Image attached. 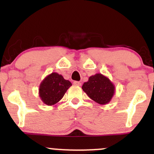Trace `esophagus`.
<instances>
[{
    "label": "esophagus",
    "instance_id": "obj_1",
    "mask_svg": "<svg viewBox=\"0 0 154 154\" xmlns=\"http://www.w3.org/2000/svg\"><path fill=\"white\" fill-rule=\"evenodd\" d=\"M73 84L75 85H77V86H81V82H78V81H75V82H73Z\"/></svg>",
    "mask_w": 154,
    "mask_h": 154
}]
</instances>
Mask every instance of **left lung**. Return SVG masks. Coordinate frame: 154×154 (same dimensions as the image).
Here are the masks:
<instances>
[{
	"mask_svg": "<svg viewBox=\"0 0 154 154\" xmlns=\"http://www.w3.org/2000/svg\"><path fill=\"white\" fill-rule=\"evenodd\" d=\"M82 88L92 100L99 104L109 103L114 93V85L101 74L90 77Z\"/></svg>",
	"mask_w": 154,
	"mask_h": 154,
	"instance_id": "8db88e82",
	"label": "left lung"
}]
</instances>
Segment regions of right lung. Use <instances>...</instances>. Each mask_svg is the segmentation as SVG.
Wrapping results in <instances>:
<instances>
[{"mask_svg":"<svg viewBox=\"0 0 154 154\" xmlns=\"http://www.w3.org/2000/svg\"><path fill=\"white\" fill-rule=\"evenodd\" d=\"M72 85L69 80H66L61 75L52 73L40 84L39 93L41 99L48 106L59 102L64 95L68 88Z\"/></svg>","mask_w":154,"mask_h":154,"instance_id":"right-lung-1","label":"right lung"}]
</instances>
